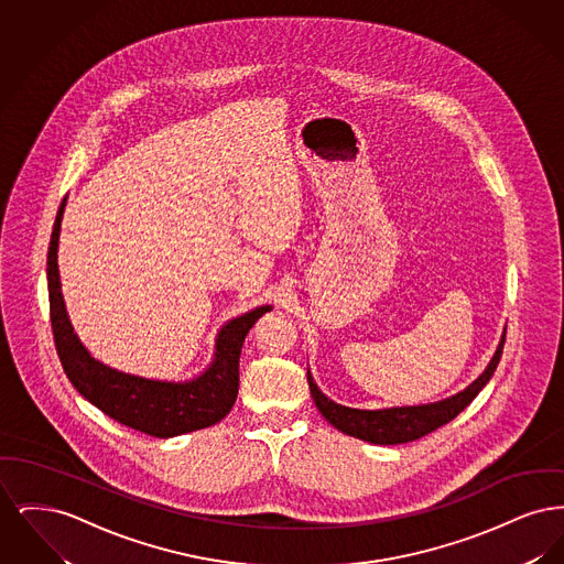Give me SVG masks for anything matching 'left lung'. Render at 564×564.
<instances>
[{
    "label": "left lung",
    "mask_w": 564,
    "mask_h": 564,
    "mask_svg": "<svg viewBox=\"0 0 564 564\" xmlns=\"http://www.w3.org/2000/svg\"><path fill=\"white\" fill-rule=\"evenodd\" d=\"M506 345V329L501 334V340L488 366L484 368L482 375L474 382H469L463 391L455 395L440 400V402L421 403V405H393V408H380V410H361V408H349L343 403L329 400L313 376L308 372V387L313 402L319 408L323 419L347 435L357 440L380 444V446H393V444H405L414 442L431 431L440 430L442 425L451 423L458 412H463L474 398L482 391L486 382L492 378L497 364L501 359Z\"/></svg>",
    "instance_id": "obj_1"
}]
</instances>
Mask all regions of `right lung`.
<instances>
[{
  "label": "right lung",
  "instance_id": "right-lung-1",
  "mask_svg": "<svg viewBox=\"0 0 564 564\" xmlns=\"http://www.w3.org/2000/svg\"><path fill=\"white\" fill-rule=\"evenodd\" d=\"M65 205L67 196L54 219L46 276L54 345L63 370L76 391L106 412L109 419L154 437H175L219 423L237 402L239 357L245 336L253 323L272 311V306H256L253 311L224 323L215 338L212 364L205 372L189 380H159L116 370L95 359L84 347L65 308L58 276V237Z\"/></svg>",
  "mask_w": 564,
  "mask_h": 564
}]
</instances>
